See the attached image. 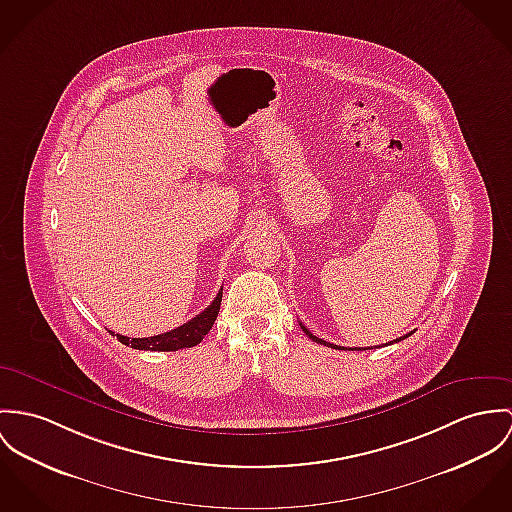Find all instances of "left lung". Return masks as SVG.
<instances>
[{
  "instance_id": "obj_1",
  "label": "left lung",
  "mask_w": 512,
  "mask_h": 512,
  "mask_svg": "<svg viewBox=\"0 0 512 512\" xmlns=\"http://www.w3.org/2000/svg\"><path fill=\"white\" fill-rule=\"evenodd\" d=\"M301 328L305 330V334L311 338V340H315V342H319V344H323V346H328V348H334V350H344L342 346H336V344H330V342H326L323 338H319V336H315V334H311L305 326L301 325ZM413 332H409V334H405V336H401V338H397V340H391V342H399V340H405L407 336H411ZM348 350H366V348H348Z\"/></svg>"
}]
</instances>
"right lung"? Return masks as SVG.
<instances>
[{"label":"right lung","instance_id":"right-lung-1","mask_svg":"<svg viewBox=\"0 0 512 512\" xmlns=\"http://www.w3.org/2000/svg\"><path fill=\"white\" fill-rule=\"evenodd\" d=\"M221 299H223V287L205 311H201L197 317L187 321L186 325L178 326L170 332L148 336V338H129V336L117 334V338H119V342H123L125 346H131L135 350H154V352H176L182 348L197 346L203 340V336L211 330L213 323L217 321V315L221 309Z\"/></svg>","mask_w":512,"mask_h":512}]
</instances>
